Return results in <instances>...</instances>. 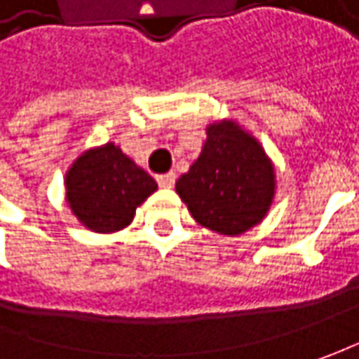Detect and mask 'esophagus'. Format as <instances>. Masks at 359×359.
<instances>
[{"mask_svg":"<svg viewBox=\"0 0 359 359\" xmlns=\"http://www.w3.org/2000/svg\"><path fill=\"white\" fill-rule=\"evenodd\" d=\"M156 180H158V184L161 187H173V184H175V173L173 172L161 173V175H158Z\"/></svg>","mask_w":359,"mask_h":359,"instance_id":"obj_1","label":"esophagus"}]
</instances>
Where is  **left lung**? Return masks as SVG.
<instances>
[{
	"instance_id": "8db88e82",
	"label": "left lung",
	"mask_w": 359,
	"mask_h": 359,
	"mask_svg": "<svg viewBox=\"0 0 359 359\" xmlns=\"http://www.w3.org/2000/svg\"><path fill=\"white\" fill-rule=\"evenodd\" d=\"M273 186V168L259 144L224 121L208 128L200 158L175 191L203 228L238 236L268 214Z\"/></svg>"
}]
</instances>
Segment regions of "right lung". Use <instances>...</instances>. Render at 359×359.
Returning <instances> with one entry per match:
<instances>
[{"mask_svg":"<svg viewBox=\"0 0 359 359\" xmlns=\"http://www.w3.org/2000/svg\"><path fill=\"white\" fill-rule=\"evenodd\" d=\"M65 189L79 222L107 233L130 226L135 208L158 189V184L119 147L107 144L77 159L67 172Z\"/></svg>","mask_w":359,"mask_h":359,"instance_id":"1","label":"right lung"}]
</instances>
